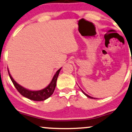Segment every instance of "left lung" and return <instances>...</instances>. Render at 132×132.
<instances>
[{
	"mask_svg": "<svg viewBox=\"0 0 132 132\" xmlns=\"http://www.w3.org/2000/svg\"><path fill=\"white\" fill-rule=\"evenodd\" d=\"M82 92H83V93H84V95H86V96H87V97H88V98H93V97H92V96H89V95H87V94H86V93H84V92L83 91H82Z\"/></svg>",
	"mask_w": 132,
	"mask_h": 132,
	"instance_id": "obj_1",
	"label": "left lung"
}]
</instances>
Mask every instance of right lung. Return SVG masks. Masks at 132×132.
<instances>
[{"label":"right lung","mask_w":132,"mask_h":132,"mask_svg":"<svg viewBox=\"0 0 132 132\" xmlns=\"http://www.w3.org/2000/svg\"><path fill=\"white\" fill-rule=\"evenodd\" d=\"M60 70H61V68H60L59 70L56 71V74L54 76L52 82H50V84H49L48 86L46 87V88H44L43 90H38V91H31V90H27L26 88H24V87H21L14 80V79L11 76L9 70H8V72H9L10 78L12 81L13 84L14 86L15 87V88H16V90H18L21 95H23L24 97L28 98V99L31 100L39 101L45 100L46 99L50 97L51 95L53 94L55 87H56L57 78H58V74H59Z\"/></svg>","instance_id":"add662e5"}]
</instances>
